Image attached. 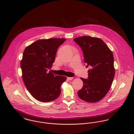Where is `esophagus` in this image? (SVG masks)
Masks as SVG:
<instances>
[{"label": "esophagus", "instance_id": "34e87169", "mask_svg": "<svg viewBox=\"0 0 134 134\" xmlns=\"http://www.w3.org/2000/svg\"><path fill=\"white\" fill-rule=\"evenodd\" d=\"M67 79H68V80H71L73 79L72 77H67Z\"/></svg>", "mask_w": 134, "mask_h": 134}]
</instances>
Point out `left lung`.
<instances>
[{"mask_svg":"<svg viewBox=\"0 0 134 134\" xmlns=\"http://www.w3.org/2000/svg\"><path fill=\"white\" fill-rule=\"evenodd\" d=\"M74 40L83 51L86 67H91L88 70L87 79L81 78L83 86L78 95L86 102H97L106 96L114 79L113 54L100 38L82 36Z\"/></svg>","mask_w":134,"mask_h":134,"instance_id":"obj_1","label":"left lung"}]
</instances>
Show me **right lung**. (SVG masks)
<instances>
[{"mask_svg": "<svg viewBox=\"0 0 134 134\" xmlns=\"http://www.w3.org/2000/svg\"><path fill=\"white\" fill-rule=\"evenodd\" d=\"M64 38H50L37 40L24 51L21 67L24 83L30 94L37 100L49 102L60 94V86L66 80L65 76L54 75L51 69L58 48Z\"/></svg>", "mask_w": 134, "mask_h": 134, "instance_id": "add662e5", "label": "right lung"}]
</instances>
